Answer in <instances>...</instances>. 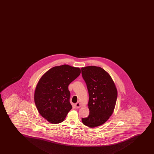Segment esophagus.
<instances>
[{
	"mask_svg": "<svg viewBox=\"0 0 154 154\" xmlns=\"http://www.w3.org/2000/svg\"><path fill=\"white\" fill-rule=\"evenodd\" d=\"M80 107H81V105H80V103L79 102H77L75 104V108H79Z\"/></svg>",
	"mask_w": 154,
	"mask_h": 154,
	"instance_id": "1",
	"label": "esophagus"
}]
</instances>
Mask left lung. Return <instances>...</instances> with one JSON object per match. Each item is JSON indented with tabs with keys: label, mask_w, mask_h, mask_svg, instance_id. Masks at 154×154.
<instances>
[{
	"label": "left lung",
	"mask_w": 154,
	"mask_h": 154,
	"mask_svg": "<svg viewBox=\"0 0 154 154\" xmlns=\"http://www.w3.org/2000/svg\"><path fill=\"white\" fill-rule=\"evenodd\" d=\"M82 74L89 96V115L82 118V122L86 126L94 128L104 124L112 115L118 92L109 74L99 66L82 68Z\"/></svg>",
	"instance_id": "left-lung-1"
}]
</instances>
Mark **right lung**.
Returning <instances> with one entry per match:
<instances>
[{"label":"right lung","instance_id":"obj_1","mask_svg":"<svg viewBox=\"0 0 154 154\" xmlns=\"http://www.w3.org/2000/svg\"><path fill=\"white\" fill-rule=\"evenodd\" d=\"M81 72L79 68L68 65L54 66L39 81L35 90V104L40 115L49 122H62L72 109L68 86Z\"/></svg>","mask_w":154,"mask_h":154}]
</instances>
